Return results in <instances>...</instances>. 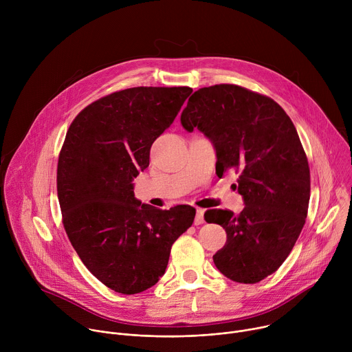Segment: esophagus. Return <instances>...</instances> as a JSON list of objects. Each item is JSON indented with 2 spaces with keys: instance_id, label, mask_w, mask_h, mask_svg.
<instances>
[{
  "instance_id": "1",
  "label": "esophagus",
  "mask_w": 352,
  "mask_h": 352,
  "mask_svg": "<svg viewBox=\"0 0 352 352\" xmlns=\"http://www.w3.org/2000/svg\"><path fill=\"white\" fill-rule=\"evenodd\" d=\"M205 223V210L204 209H197L196 210V217H195V226H200Z\"/></svg>"
}]
</instances>
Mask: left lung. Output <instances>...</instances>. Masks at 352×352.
I'll return each mask as SVG.
<instances>
[{"label": "left lung", "mask_w": 352, "mask_h": 352, "mask_svg": "<svg viewBox=\"0 0 352 352\" xmlns=\"http://www.w3.org/2000/svg\"><path fill=\"white\" fill-rule=\"evenodd\" d=\"M181 124L210 139L217 175L239 171L243 210L205 214L227 232L214 265L232 281L259 283L287 259L308 214L311 174L296 129L274 100L236 85L196 90Z\"/></svg>", "instance_id": "left-lung-1"}]
</instances>
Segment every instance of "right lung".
I'll list each match as a JSON object with an SVG mask.
<instances>
[{
	"label": "right lung",
	"instance_id": "right-lung-1",
	"mask_svg": "<svg viewBox=\"0 0 352 352\" xmlns=\"http://www.w3.org/2000/svg\"><path fill=\"white\" fill-rule=\"evenodd\" d=\"M190 93L188 86L116 91L82 110L67 132L57 168L63 223L83 265L116 292L153 287L193 223L192 206L144 205L132 184Z\"/></svg>",
	"mask_w": 352,
	"mask_h": 352
}]
</instances>
